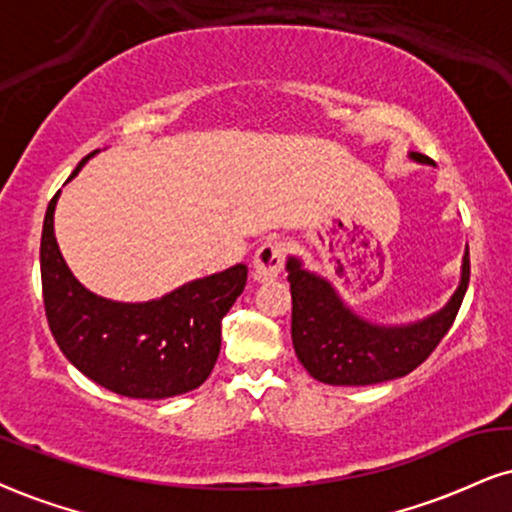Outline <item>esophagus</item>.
I'll use <instances>...</instances> for the list:
<instances>
[{"mask_svg": "<svg viewBox=\"0 0 512 512\" xmlns=\"http://www.w3.org/2000/svg\"><path fill=\"white\" fill-rule=\"evenodd\" d=\"M283 260H286V243L283 240L269 238L257 248L255 260H252V279L267 281L281 274Z\"/></svg>", "mask_w": 512, "mask_h": 512, "instance_id": "obj_1", "label": "esophagus"}]
</instances>
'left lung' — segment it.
Returning <instances> with one entry per match:
<instances>
[{"label": "left lung", "instance_id": "obj_1", "mask_svg": "<svg viewBox=\"0 0 512 512\" xmlns=\"http://www.w3.org/2000/svg\"><path fill=\"white\" fill-rule=\"evenodd\" d=\"M410 159L434 164L420 152H410ZM286 272L293 295L291 338L303 367L324 384L369 386L405 377L434 353L463 305L470 283V252L465 250L460 286L448 305L422 322L403 326L372 324L355 315L336 288L307 272L298 257H288Z\"/></svg>", "mask_w": 512, "mask_h": 512}]
</instances>
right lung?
Returning <instances> with one entry per match:
<instances>
[{"instance_id": "obj_1", "label": "right lung", "mask_w": 512, "mask_h": 512, "mask_svg": "<svg viewBox=\"0 0 512 512\" xmlns=\"http://www.w3.org/2000/svg\"><path fill=\"white\" fill-rule=\"evenodd\" d=\"M57 200L59 193L49 200L42 226L40 274L49 331L66 360L95 384L128 398H171L205 384L219 357L221 319L243 293L248 267L236 264L183 283L150 303L100 298L61 257L54 238Z\"/></svg>"}]
</instances>
